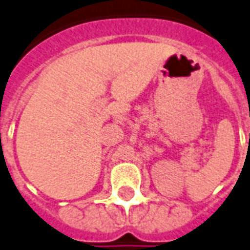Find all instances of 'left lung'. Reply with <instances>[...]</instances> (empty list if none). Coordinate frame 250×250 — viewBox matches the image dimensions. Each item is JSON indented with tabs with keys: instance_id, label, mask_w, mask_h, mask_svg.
I'll return each instance as SVG.
<instances>
[{
	"instance_id": "obj_1",
	"label": "left lung",
	"mask_w": 250,
	"mask_h": 250,
	"mask_svg": "<svg viewBox=\"0 0 250 250\" xmlns=\"http://www.w3.org/2000/svg\"><path fill=\"white\" fill-rule=\"evenodd\" d=\"M249 143H250V134H249Z\"/></svg>"
}]
</instances>
